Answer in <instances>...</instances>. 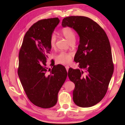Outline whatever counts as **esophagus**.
<instances>
[{"label":"esophagus","mask_w":125,"mask_h":125,"mask_svg":"<svg viewBox=\"0 0 125 125\" xmlns=\"http://www.w3.org/2000/svg\"><path fill=\"white\" fill-rule=\"evenodd\" d=\"M65 68H66L67 71V72L68 71V69H69V67L68 66V65H66V66H65Z\"/></svg>","instance_id":"obj_1"}]
</instances>
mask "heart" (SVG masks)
Instances as JSON below:
<instances>
[{
  "instance_id": "obj_1",
  "label": "heart",
  "mask_w": 125,
  "mask_h": 125,
  "mask_svg": "<svg viewBox=\"0 0 125 125\" xmlns=\"http://www.w3.org/2000/svg\"><path fill=\"white\" fill-rule=\"evenodd\" d=\"M62 35L69 42L75 40V36L73 30L70 27H65L62 30ZM56 37L54 34L51 35L50 39V46L52 48H54L56 45ZM73 53L72 52H66L64 51L61 52L56 56V61L59 63L63 64H67L70 63L72 60Z\"/></svg>"
}]
</instances>
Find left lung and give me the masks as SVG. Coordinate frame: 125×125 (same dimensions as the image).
I'll use <instances>...</instances> for the list:
<instances>
[{"mask_svg":"<svg viewBox=\"0 0 125 125\" xmlns=\"http://www.w3.org/2000/svg\"><path fill=\"white\" fill-rule=\"evenodd\" d=\"M63 27L73 29L79 36L74 60L80 69L70 68L68 75L75 84L73 99L78 106L89 107L105 96L114 72L110 44L106 33L85 16H71L62 20Z\"/></svg>","mask_w":125,"mask_h":125,"instance_id":"1","label":"left lung"}]
</instances>
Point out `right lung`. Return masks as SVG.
I'll return each instance as SVG.
<instances>
[{"instance_id": "obj_1", "label": "right lung", "mask_w": 125, "mask_h": 125, "mask_svg": "<svg viewBox=\"0 0 125 125\" xmlns=\"http://www.w3.org/2000/svg\"><path fill=\"white\" fill-rule=\"evenodd\" d=\"M59 22V19L55 18L35 23L25 34L19 55L18 73L21 83L31 102L41 108L56 104L58 93L67 76L65 68L54 65L53 60L51 70L46 67L52 48L50 37Z\"/></svg>"}]
</instances>
